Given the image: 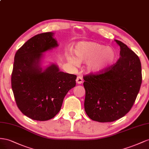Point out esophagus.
I'll return each instance as SVG.
<instances>
[{
  "label": "esophagus",
  "instance_id": "34e87169",
  "mask_svg": "<svg viewBox=\"0 0 149 149\" xmlns=\"http://www.w3.org/2000/svg\"><path fill=\"white\" fill-rule=\"evenodd\" d=\"M76 82L78 84H81L83 82V79L82 77L80 76H79V77H77V79H76Z\"/></svg>",
  "mask_w": 149,
  "mask_h": 149
}]
</instances>
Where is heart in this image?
I'll use <instances>...</instances> for the list:
<instances>
[{
	"label": "heart",
	"mask_w": 149,
	"mask_h": 149,
	"mask_svg": "<svg viewBox=\"0 0 149 149\" xmlns=\"http://www.w3.org/2000/svg\"><path fill=\"white\" fill-rule=\"evenodd\" d=\"M74 52L76 58L69 56L68 61L77 65L79 62H87L86 69L92 73H99L113 62L116 57L114 50L94 42H80L76 45Z\"/></svg>",
	"instance_id": "b5f03b06"
}]
</instances>
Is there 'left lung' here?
I'll return each instance as SVG.
<instances>
[{"label":"left lung","mask_w":149,"mask_h":149,"mask_svg":"<svg viewBox=\"0 0 149 149\" xmlns=\"http://www.w3.org/2000/svg\"><path fill=\"white\" fill-rule=\"evenodd\" d=\"M115 41L120 49L118 61L100 74L84 77L85 111L92 120L99 122H113L125 116L142 84L139 57L121 41Z\"/></svg>","instance_id":"left-lung-1"}]
</instances>
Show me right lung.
Here are the masks:
<instances>
[{"label": "right lung", "instance_id": "add662e5", "mask_svg": "<svg viewBox=\"0 0 149 149\" xmlns=\"http://www.w3.org/2000/svg\"><path fill=\"white\" fill-rule=\"evenodd\" d=\"M54 35L45 32L33 36L14 57L11 83L16 104L25 116L35 120L56 116L76 84L77 76L61 71L56 63L42 67L44 53L58 46Z\"/></svg>", "mask_w": 149, "mask_h": 149}]
</instances>
